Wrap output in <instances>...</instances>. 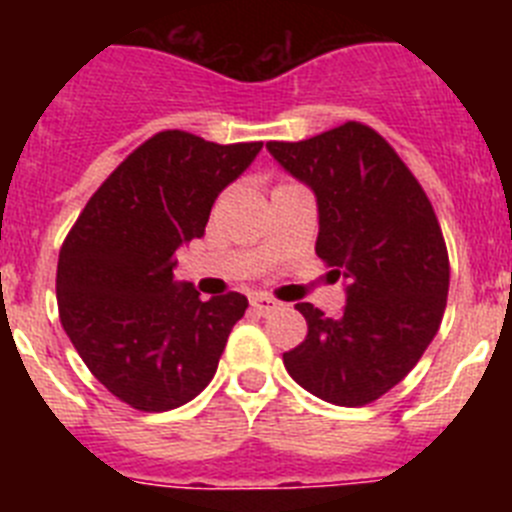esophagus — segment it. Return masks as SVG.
<instances>
[{"label":"esophagus","mask_w":512,"mask_h":512,"mask_svg":"<svg viewBox=\"0 0 512 512\" xmlns=\"http://www.w3.org/2000/svg\"><path fill=\"white\" fill-rule=\"evenodd\" d=\"M251 307L256 312H261V315H266V312H271V310H277L279 307V302L274 300V297H266V295H253L251 297Z\"/></svg>","instance_id":"1"}]
</instances>
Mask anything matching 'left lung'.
Segmentation results:
<instances>
[{
    "label": "left lung",
    "instance_id": "obj_1",
    "mask_svg": "<svg viewBox=\"0 0 512 512\" xmlns=\"http://www.w3.org/2000/svg\"><path fill=\"white\" fill-rule=\"evenodd\" d=\"M269 153L318 200L315 253L346 279L341 318L310 302L307 336L284 354L289 377L343 408L379 400L408 377L438 333L449 253L431 200L395 148L369 125L343 122Z\"/></svg>",
    "mask_w": 512,
    "mask_h": 512
}]
</instances>
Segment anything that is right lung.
Listing matches in <instances>:
<instances>
[{
  "label": "right lung",
  "mask_w": 512,
  "mask_h": 512,
  "mask_svg": "<svg viewBox=\"0 0 512 512\" xmlns=\"http://www.w3.org/2000/svg\"><path fill=\"white\" fill-rule=\"evenodd\" d=\"M261 146L156 133L104 179L66 235L56 274L61 325L89 372L130 408L174 410L215 377L248 300L228 292L202 302L174 279L176 248L205 235L217 194Z\"/></svg>",
  "instance_id": "add662e5"
}]
</instances>
